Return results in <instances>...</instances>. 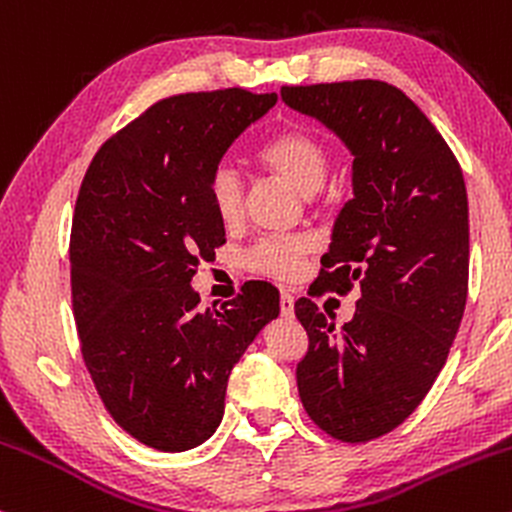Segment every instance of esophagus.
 Listing matches in <instances>:
<instances>
[{"mask_svg": "<svg viewBox=\"0 0 512 512\" xmlns=\"http://www.w3.org/2000/svg\"><path fill=\"white\" fill-rule=\"evenodd\" d=\"M281 315L293 317V293L289 289L281 291Z\"/></svg>", "mask_w": 512, "mask_h": 512, "instance_id": "1", "label": "esophagus"}]
</instances>
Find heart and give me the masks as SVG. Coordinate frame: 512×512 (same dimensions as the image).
<instances>
[{"instance_id": "b5f03b06", "label": "heart", "mask_w": 512, "mask_h": 512, "mask_svg": "<svg viewBox=\"0 0 512 512\" xmlns=\"http://www.w3.org/2000/svg\"><path fill=\"white\" fill-rule=\"evenodd\" d=\"M257 163L289 185L296 187L303 195H313L320 190L322 180L327 175L325 146H322L313 134L289 129L269 137L260 149H257ZM209 199L216 216L231 226L243 216V182L231 166H219L209 180ZM310 252V240L305 238H267L260 240L248 252L245 264L257 274L274 276V279H291L301 269V260Z\"/></svg>"}]
</instances>
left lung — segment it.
Returning a JSON list of instances; mask_svg holds the SVG:
<instances>
[{
	"instance_id": "8db88e82",
	"label": "left lung",
	"mask_w": 512,
	"mask_h": 512,
	"mask_svg": "<svg viewBox=\"0 0 512 512\" xmlns=\"http://www.w3.org/2000/svg\"><path fill=\"white\" fill-rule=\"evenodd\" d=\"M281 101L337 134L354 197L334 219L317 276L356 313L334 327L310 298L298 395L332 438L366 443L421 404L460 330L469 279V207L457 158L419 105L385 81L284 86ZM332 316V315H330Z\"/></svg>"
}]
</instances>
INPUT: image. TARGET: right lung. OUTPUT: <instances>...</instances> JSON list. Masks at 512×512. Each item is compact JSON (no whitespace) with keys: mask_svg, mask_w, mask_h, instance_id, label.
<instances>
[{"mask_svg":"<svg viewBox=\"0 0 512 512\" xmlns=\"http://www.w3.org/2000/svg\"><path fill=\"white\" fill-rule=\"evenodd\" d=\"M276 93L226 88L151 105L101 146L76 197L72 303L81 354L105 409L132 438L182 452L223 419L228 375L279 291L250 281L219 310H199V262L226 243L209 180Z\"/></svg>","mask_w":512,"mask_h":512,"instance_id":"right-lung-1","label":"right lung"}]
</instances>
